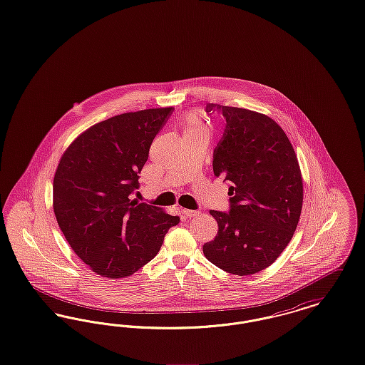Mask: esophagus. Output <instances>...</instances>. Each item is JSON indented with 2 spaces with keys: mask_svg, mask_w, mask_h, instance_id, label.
Instances as JSON below:
<instances>
[{
  "mask_svg": "<svg viewBox=\"0 0 365 365\" xmlns=\"http://www.w3.org/2000/svg\"><path fill=\"white\" fill-rule=\"evenodd\" d=\"M182 213L186 216V217H189V219H191V217H195L198 213H200V210H191V209H183L182 210Z\"/></svg>",
  "mask_w": 365,
  "mask_h": 365,
  "instance_id": "obj_1",
  "label": "esophagus"
}]
</instances>
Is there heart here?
I'll list each match as a JSON object with an SVG mask.
<instances>
[{"label":"heart","instance_id":"1","mask_svg":"<svg viewBox=\"0 0 365 365\" xmlns=\"http://www.w3.org/2000/svg\"><path fill=\"white\" fill-rule=\"evenodd\" d=\"M195 131H202L209 134L208 127L205 123L202 122V119L195 113H190L185 119V134L195 133Z\"/></svg>","mask_w":365,"mask_h":365}]
</instances>
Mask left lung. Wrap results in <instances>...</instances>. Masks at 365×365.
<instances>
[{"instance_id":"1","label":"left lung","mask_w":365,"mask_h":365,"mask_svg":"<svg viewBox=\"0 0 365 365\" xmlns=\"http://www.w3.org/2000/svg\"><path fill=\"white\" fill-rule=\"evenodd\" d=\"M205 110L226 118L213 174L231 185V205L228 213L209 212L219 231L202 250L228 274L252 275L269 267L293 238L304 198L299 164L286 133L267 115L219 104Z\"/></svg>"}]
</instances>
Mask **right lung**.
<instances>
[{
	"label": "right lung",
	"mask_w": 365,
	"mask_h": 365,
	"mask_svg": "<svg viewBox=\"0 0 365 365\" xmlns=\"http://www.w3.org/2000/svg\"><path fill=\"white\" fill-rule=\"evenodd\" d=\"M174 108L127 112L83 131L60 158L53 210L76 256L108 279L137 272L152 260L171 227L161 208L130 200L149 149Z\"/></svg>",
	"instance_id": "add662e5"
}]
</instances>
